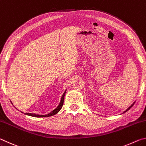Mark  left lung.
<instances>
[{
	"label": "left lung",
	"instance_id": "8db88e82",
	"mask_svg": "<svg viewBox=\"0 0 146 146\" xmlns=\"http://www.w3.org/2000/svg\"><path fill=\"white\" fill-rule=\"evenodd\" d=\"M134 104H135V102H133V104H131V106H129V108H128L127 109V110H125V111H123V113H125V112H126V111H128V110H129L130 108H131V107H132V106H133V105H134Z\"/></svg>",
	"mask_w": 146,
	"mask_h": 146
}]
</instances>
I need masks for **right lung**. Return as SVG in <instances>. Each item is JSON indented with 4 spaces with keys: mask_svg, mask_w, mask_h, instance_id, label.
<instances>
[{
    "mask_svg": "<svg viewBox=\"0 0 146 146\" xmlns=\"http://www.w3.org/2000/svg\"><path fill=\"white\" fill-rule=\"evenodd\" d=\"M66 90L64 91V93H63L62 96V98H61V100H60V104H59V105L57 106V108H55V110L53 111H52L51 113H48V114L45 115H36L35 113H24V114L26 115H29V116H31V117H51V116H53L54 115L56 114V113L59 112V111L61 110V108H62V106H63V104H64V96H65V94H66ZM23 113V112H22Z\"/></svg>",
    "mask_w": 146,
    "mask_h": 146,
    "instance_id": "right-lung-1",
    "label": "right lung"
}]
</instances>
